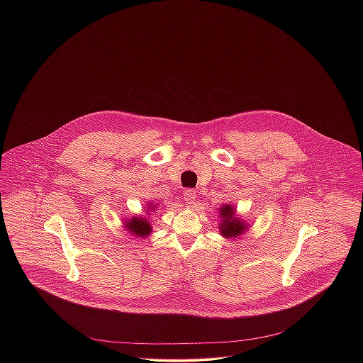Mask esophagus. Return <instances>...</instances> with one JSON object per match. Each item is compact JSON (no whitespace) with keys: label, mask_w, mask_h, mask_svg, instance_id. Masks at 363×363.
Instances as JSON below:
<instances>
[{"label":"esophagus","mask_w":363,"mask_h":363,"mask_svg":"<svg viewBox=\"0 0 363 363\" xmlns=\"http://www.w3.org/2000/svg\"><path fill=\"white\" fill-rule=\"evenodd\" d=\"M183 199H184V201L187 203V206H194L196 204V200H197V191L196 190H193V189H187V190H184V193H183Z\"/></svg>","instance_id":"34e87169"}]
</instances>
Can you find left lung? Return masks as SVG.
Segmentation results:
<instances>
[{
  "label": "left lung",
  "instance_id": "obj_1",
  "mask_svg": "<svg viewBox=\"0 0 363 363\" xmlns=\"http://www.w3.org/2000/svg\"><path fill=\"white\" fill-rule=\"evenodd\" d=\"M219 233L226 239L239 238L249 229V222L243 220L235 207L230 204H223L219 208Z\"/></svg>",
  "mask_w": 363,
  "mask_h": 363
}]
</instances>
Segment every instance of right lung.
<instances>
[{"label": "right lung", "mask_w": 363, "mask_h": 363, "mask_svg": "<svg viewBox=\"0 0 363 363\" xmlns=\"http://www.w3.org/2000/svg\"><path fill=\"white\" fill-rule=\"evenodd\" d=\"M147 208V212H152L156 211L155 204H150V206H145ZM125 230H128L131 235L137 236V238H148L151 233H152V225L148 219V216H141V215H134L131 219H124L123 222Z\"/></svg>", "instance_id": "add662e5"}]
</instances>
